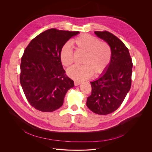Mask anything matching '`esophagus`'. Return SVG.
<instances>
[{
	"label": "esophagus",
	"mask_w": 152,
	"mask_h": 152,
	"mask_svg": "<svg viewBox=\"0 0 152 152\" xmlns=\"http://www.w3.org/2000/svg\"><path fill=\"white\" fill-rule=\"evenodd\" d=\"M74 83H75V86H77V85H79L81 83V82H79V81H75Z\"/></svg>",
	"instance_id": "obj_1"
}]
</instances>
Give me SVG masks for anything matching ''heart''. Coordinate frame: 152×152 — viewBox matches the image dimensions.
<instances>
[{
  "mask_svg": "<svg viewBox=\"0 0 152 152\" xmlns=\"http://www.w3.org/2000/svg\"><path fill=\"white\" fill-rule=\"evenodd\" d=\"M72 43L79 51L85 53L82 60L83 65L74 66L68 69V76L79 81L90 77L92 75L102 73L107 67L111 59V49L105 41H99L89 35L82 34L72 41ZM59 58L65 67H69L73 62V51L69 43L62 48Z\"/></svg>",
  "mask_w": 152,
  "mask_h": 152,
  "instance_id": "1",
  "label": "heart"
}]
</instances>
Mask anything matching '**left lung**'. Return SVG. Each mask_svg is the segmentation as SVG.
Instances as JSON below:
<instances>
[{
  "mask_svg": "<svg viewBox=\"0 0 152 152\" xmlns=\"http://www.w3.org/2000/svg\"><path fill=\"white\" fill-rule=\"evenodd\" d=\"M94 33L110 45L111 59L104 73L90 82L91 94L86 106L95 114L107 115L118 109L129 91L133 64L128 49L116 36L106 31Z\"/></svg>",
  "mask_w": 152,
  "mask_h": 152,
  "instance_id": "left-lung-1",
  "label": "left lung"
}]
</instances>
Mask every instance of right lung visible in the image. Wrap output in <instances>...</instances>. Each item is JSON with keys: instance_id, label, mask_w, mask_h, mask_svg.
Segmentation results:
<instances>
[{"instance_id": "1", "label": "right lung", "mask_w": 152, "mask_h": 152, "mask_svg": "<svg viewBox=\"0 0 152 152\" xmlns=\"http://www.w3.org/2000/svg\"><path fill=\"white\" fill-rule=\"evenodd\" d=\"M78 31L50 29L29 42L21 57L20 81L25 95L36 110L53 112L64 102L68 90L74 86L62 67L60 52Z\"/></svg>"}]
</instances>
